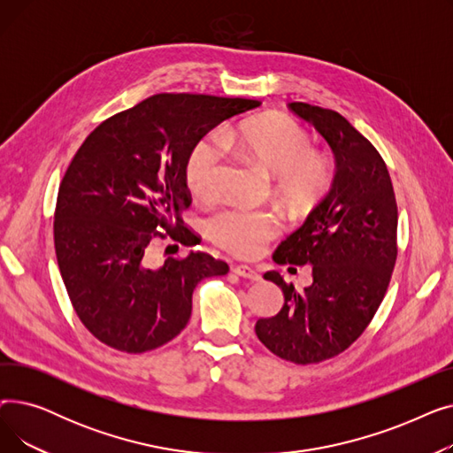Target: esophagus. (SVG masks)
<instances>
[{
  "mask_svg": "<svg viewBox=\"0 0 453 453\" xmlns=\"http://www.w3.org/2000/svg\"><path fill=\"white\" fill-rule=\"evenodd\" d=\"M233 272L239 275V277H244V279H250V280H258L260 275L257 270H253L251 266H246V265H236L233 266Z\"/></svg>",
  "mask_w": 453,
  "mask_h": 453,
  "instance_id": "34e87169",
  "label": "esophagus"
}]
</instances>
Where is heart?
Segmentation results:
<instances>
[{"mask_svg": "<svg viewBox=\"0 0 453 453\" xmlns=\"http://www.w3.org/2000/svg\"><path fill=\"white\" fill-rule=\"evenodd\" d=\"M224 147L275 178V193L290 211H312L330 190L334 169L328 157L312 150L308 134L290 117L280 113L244 119L222 134ZM222 145L205 137L190 150L185 181L196 198L219 195ZM279 214L268 209L233 207L219 212L207 224L211 241L231 255L251 258L280 233Z\"/></svg>", "mask_w": 453, "mask_h": 453, "instance_id": "1", "label": "heart"}]
</instances>
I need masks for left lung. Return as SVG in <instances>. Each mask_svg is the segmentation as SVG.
<instances>
[{
	"label": "left lung",
	"instance_id": "obj_1",
	"mask_svg": "<svg viewBox=\"0 0 453 453\" xmlns=\"http://www.w3.org/2000/svg\"><path fill=\"white\" fill-rule=\"evenodd\" d=\"M288 108L312 125L336 159L330 193L273 253L277 265L312 266L297 292L275 270L265 279L282 290L277 316L255 332L279 358L318 364L362 336L382 303L396 260V200L388 166L343 115L306 103Z\"/></svg>",
	"mask_w": 453,
	"mask_h": 453
}]
</instances>
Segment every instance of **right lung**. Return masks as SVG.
Wrapping results in <instances>:
<instances>
[{
  "label": "right lung",
  "instance_id": "1",
  "mask_svg": "<svg viewBox=\"0 0 453 453\" xmlns=\"http://www.w3.org/2000/svg\"><path fill=\"white\" fill-rule=\"evenodd\" d=\"M251 99L159 93L95 128L58 188L55 251L67 296L84 326L123 352H147L176 338L193 311L196 284L229 266L209 253L149 265L165 239L185 246V163L196 142L226 119L257 108Z\"/></svg>",
  "mask_w": 453,
  "mask_h": 453
}]
</instances>
